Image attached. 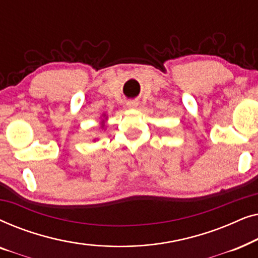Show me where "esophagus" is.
<instances>
[{"label":"esophagus","mask_w":258,"mask_h":258,"mask_svg":"<svg viewBox=\"0 0 258 258\" xmlns=\"http://www.w3.org/2000/svg\"><path fill=\"white\" fill-rule=\"evenodd\" d=\"M126 105H128V108H136L137 105H139V102L134 101V100H130V101L126 102Z\"/></svg>","instance_id":"34e87169"}]
</instances>
